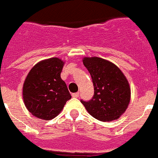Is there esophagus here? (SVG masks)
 <instances>
[{"label": "esophagus", "instance_id": "obj_1", "mask_svg": "<svg viewBox=\"0 0 158 158\" xmlns=\"http://www.w3.org/2000/svg\"><path fill=\"white\" fill-rule=\"evenodd\" d=\"M79 92H76V93H73L72 94V97L77 98V97H79Z\"/></svg>", "mask_w": 158, "mask_h": 158}]
</instances>
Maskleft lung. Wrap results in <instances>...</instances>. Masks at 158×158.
<instances>
[{"label": "left lung", "instance_id": "1", "mask_svg": "<svg viewBox=\"0 0 158 158\" xmlns=\"http://www.w3.org/2000/svg\"><path fill=\"white\" fill-rule=\"evenodd\" d=\"M83 65L92 79L94 95L81 103L87 112L100 121L117 120L130 103L131 89L120 69L108 60L99 57H84Z\"/></svg>", "mask_w": 158, "mask_h": 158}]
</instances>
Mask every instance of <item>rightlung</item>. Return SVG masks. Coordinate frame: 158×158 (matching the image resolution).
<instances>
[{
    "mask_svg": "<svg viewBox=\"0 0 158 158\" xmlns=\"http://www.w3.org/2000/svg\"><path fill=\"white\" fill-rule=\"evenodd\" d=\"M64 63L59 58L44 59L28 73L23 83L22 97L28 111L35 117L52 120L71 98L67 84L61 79Z\"/></svg>",
    "mask_w": 158,
    "mask_h": 158,
    "instance_id": "right-lung-1",
    "label": "right lung"
}]
</instances>
